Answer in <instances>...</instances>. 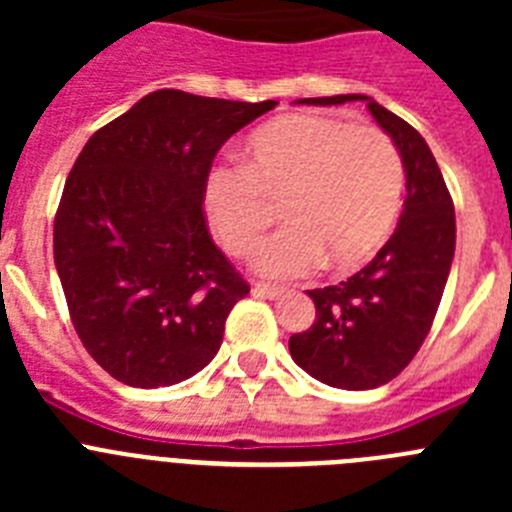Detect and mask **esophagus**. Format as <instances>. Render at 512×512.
Returning a JSON list of instances; mask_svg holds the SVG:
<instances>
[{
    "label": "esophagus",
    "mask_w": 512,
    "mask_h": 512,
    "mask_svg": "<svg viewBox=\"0 0 512 512\" xmlns=\"http://www.w3.org/2000/svg\"><path fill=\"white\" fill-rule=\"evenodd\" d=\"M253 295L256 297H282L284 295V287H277V284H266V282H253Z\"/></svg>",
    "instance_id": "obj_1"
}]
</instances>
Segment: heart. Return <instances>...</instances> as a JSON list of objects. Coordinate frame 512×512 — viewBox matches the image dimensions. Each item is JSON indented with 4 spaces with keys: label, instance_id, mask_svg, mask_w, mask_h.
<instances>
[{
    "label": "heart",
    "instance_id": "b5f03b06",
    "mask_svg": "<svg viewBox=\"0 0 512 512\" xmlns=\"http://www.w3.org/2000/svg\"><path fill=\"white\" fill-rule=\"evenodd\" d=\"M405 187L395 140L377 125L318 115L266 122L246 140V164L212 169L205 205L217 241L251 256L284 200L292 220L259 253L269 277H300L328 264L348 271L390 238Z\"/></svg>",
    "mask_w": 512,
    "mask_h": 512
}]
</instances>
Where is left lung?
Here are the masks:
<instances>
[{
	"label": "left lung",
	"mask_w": 512,
	"mask_h": 512,
	"mask_svg": "<svg viewBox=\"0 0 512 512\" xmlns=\"http://www.w3.org/2000/svg\"><path fill=\"white\" fill-rule=\"evenodd\" d=\"M366 102L400 148L408 197L392 238L346 282L310 289L315 323L289 338V354L310 377L341 390H374L413 361L431 330L456 248L454 202L423 135L364 94L300 99Z\"/></svg>",
	"instance_id": "left-lung-1"
}]
</instances>
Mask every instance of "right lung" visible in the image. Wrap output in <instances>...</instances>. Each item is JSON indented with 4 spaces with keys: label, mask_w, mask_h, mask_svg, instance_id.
Masks as SVG:
<instances>
[{
    "label": "right lung",
    "mask_w": 512,
    "mask_h": 512,
    "mask_svg": "<svg viewBox=\"0 0 512 512\" xmlns=\"http://www.w3.org/2000/svg\"><path fill=\"white\" fill-rule=\"evenodd\" d=\"M274 107L158 89L76 158L53 259L81 343L117 382L169 387L215 359L251 287L212 241L207 176L225 140Z\"/></svg>",
    "instance_id": "add662e5"
}]
</instances>
